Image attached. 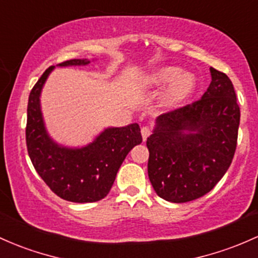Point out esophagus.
<instances>
[{
  "instance_id": "1",
  "label": "esophagus",
  "mask_w": 258,
  "mask_h": 258,
  "mask_svg": "<svg viewBox=\"0 0 258 258\" xmlns=\"http://www.w3.org/2000/svg\"><path fill=\"white\" fill-rule=\"evenodd\" d=\"M141 134H142L143 141H147V138H148L149 135H151V128L147 126H144V127H142V130H141Z\"/></svg>"
}]
</instances>
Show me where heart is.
I'll use <instances>...</instances> for the list:
<instances>
[{"label":"heart","instance_id":"heart-1","mask_svg":"<svg viewBox=\"0 0 258 258\" xmlns=\"http://www.w3.org/2000/svg\"><path fill=\"white\" fill-rule=\"evenodd\" d=\"M165 87L159 98L163 109H174L191 97L196 88V77L176 66H163L151 71L138 81L142 90H158Z\"/></svg>","mask_w":258,"mask_h":258}]
</instances>
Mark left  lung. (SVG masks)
I'll return each instance as SVG.
<instances>
[{
  "instance_id": "8db88e82",
  "label": "left lung",
  "mask_w": 258,
  "mask_h": 258,
  "mask_svg": "<svg viewBox=\"0 0 258 258\" xmlns=\"http://www.w3.org/2000/svg\"><path fill=\"white\" fill-rule=\"evenodd\" d=\"M211 71L200 100L155 120L147 138L148 176L157 195L172 203L205 196L224 176L236 149L240 107L225 73Z\"/></svg>"
}]
</instances>
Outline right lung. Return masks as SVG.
<instances>
[{
  "label": "right lung",
  "mask_w": 258,
  "mask_h": 258,
  "mask_svg": "<svg viewBox=\"0 0 258 258\" xmlns=\"http://www.w3.org/2000/svg\"><path fill=\"white\" fill-rule=\"evenodd\" d=\"M89 63L88 58H76L57 67ZM53 70L55 66L45 71L30 92L25 130L28 153L36 172L58 197L76 203L97 202L109 194L128 152L142 142L141 128L138 123L106 127L83 147H67L53 141L40 104L42 88Z\"/></svg>",
  "instance_id": "obj_1"
}]
</instances>
